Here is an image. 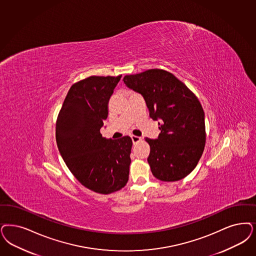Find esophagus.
<instances>
[{"mask_svg":"<svg viewBox=\"0 0 256 256\" xmlns=\"http://www.w3.org/2000/svg\"><path fill=\"white\" fill-rule=\"evenodd\" d=\"M132 142L135 144H137V142H139L142 141L141 137H139V136H134L132 135Z\"/></svg>","mask_w":256,"mask_h":256,"instance_id":"obj_1","label":"esophagus"}]
</instances>
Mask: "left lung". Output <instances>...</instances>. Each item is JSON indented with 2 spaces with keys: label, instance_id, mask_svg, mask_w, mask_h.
<instances>
[{
  "label": "left lung",
  "instance_id": "1",
  "mask_svg": "<svg viewBox=\"0 0 256 256\" xmlns=\"http://www.w3.org/2000/svg\"><path fill=\"white\" fill-rule=\"evenodd\" d=\"M141 94L153 120H160L159 137L144 138L150 146L148 162L153 176L176 182L189 175L202 155L206 132L204 112L194 92L168 70L150 69L124 78Z\"/></svg>",
  "mask_w": 256,
  "mask_h": 256
}]
</instances>
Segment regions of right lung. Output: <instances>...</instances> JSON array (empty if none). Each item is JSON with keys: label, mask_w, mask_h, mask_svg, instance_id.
Wrapping results in <instances>:
<instances>
[{"label": "right lung", "mask_w": 256, "mask_h": 256, "mask_svg": "<svg viewBox=\"0 0 256 256\" xmlns=\"http://www.w3.org/2000/svg\"><path fill=\"white\" fill-rule=\"evenodd\" d=\"M121 76H92L72 84L56 124L62 159L82 186L98 194L116 192L128 180L130 137L112 140L100 133Z\"/></svg>", "instance_id": "1"}]
</instances>
